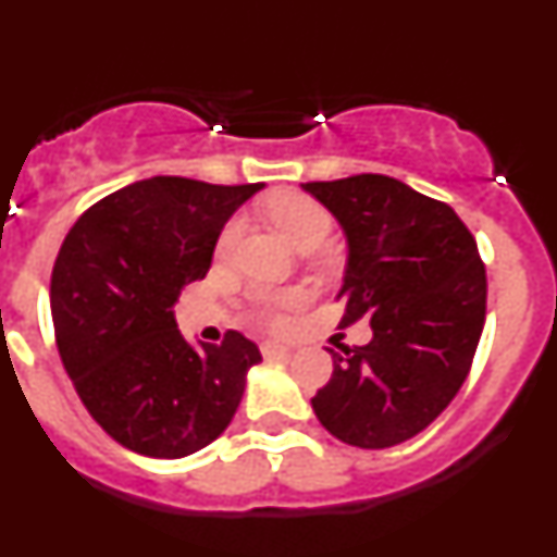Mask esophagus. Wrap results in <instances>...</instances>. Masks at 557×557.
<instances>
[{"label":"esophagus","mask_w":557,"mask_h":557,"mask_svg":"<svg viewBox=\"0 0 557 557\" xmlns=\"http://www.w3.org/2000/svg\"><path fill=\"white\" fill-rule=\"evenodd\" d=\"M262 354L264 357H289V354H293V348L284 346V343H275V339H264Z\"/></svg>","instance_id":"1"}]
</instances>
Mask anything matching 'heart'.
Listing matches in <instances>:
<instances>
[{
	"label": "heart",
	"mask_w": 557,
	"mask_h": 557,
	"mask_svg": "<svg viewBox=\"0 0 557 557\" xmlns=\"http://www.w3.org/2000/svg\"><path fill=\"white\" fill-rule=\"evenodd\" d=\"M268 214L278 228L287 234L289 243L301 250L321 248L334 231V218L329 214L326 206H321L309 195H278L268 203ZM243 236V218H234L225 223V228L220 231L218 239V253H231ZM293 307H298V295L295 293H273L259 298V314L270 323H282L284 314Z\"/></svg>",
	"instance_id": "1"
}]
</instances>
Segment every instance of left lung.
Returning a JSON list of instances; mask_svg holds the SVG:
<instances>
[{"label":"left lung","mask_w":557,"mask_h":557,"mask_svg":"<svg viewBox=\"0 0 557 557\" xmlns=\"http://www.w3.org/2000/svg\"><path fill=\"white\" fill-rule=\"evenodd\" d=\"M343 225L346 329L371 321L368 346L332 351L312 398L343 444L387 449L435 421L462 387L485 323V264L455 209L387 175L304 184Z\"/></svg>","instance_id":"8db88e82"}]
</instances>
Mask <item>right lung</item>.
I'll list each match as a JSON object with an SVG mask.
<instances>
[{"label":"right lung","instance_id":"right-lung-1","mask_svg":"<svg viewBox=\"0 0 557 557\" xmlns=\"http://www.w3.org/2000/svg\"><path fill=\"white\" fill-rule=\"evenodd\" d=\"M262 184L156 175L83 211L52 268V323L77 396L125 449L186 457L209 446L243 401L253 339L225 332L189 346L172 307L200 282L228 218Z\"/></svg>","mask_w":557,"mask_h":557}]
</instances>
